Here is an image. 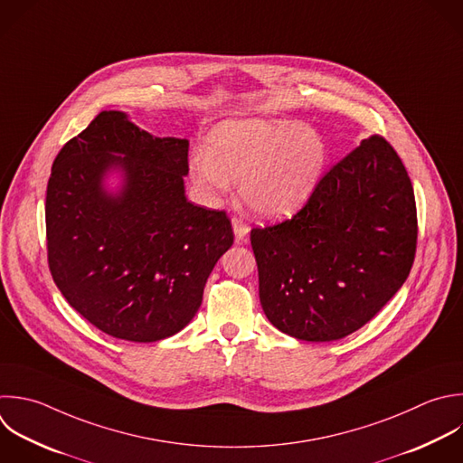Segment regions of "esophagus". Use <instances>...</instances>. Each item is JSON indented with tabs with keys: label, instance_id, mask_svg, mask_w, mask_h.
<instances>
[{
	"label": "esophagus",
	"instance_id": "34e87169",
	"mask_svg": "<svg viewBox=\"0 0 463 463\" xmlns=\"http://www.w3.org/2000/svg\"><path fill=\"white\" fill-rule=\"evenodd\" d=\"M232 226H233L237 244H244L248 241V233H250L248 224H244L241 219H232Z\"/></svg>",
	"mask_w": 463,
	"mask_h": 463
}]
</instances>
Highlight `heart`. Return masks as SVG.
<instances>
[{"mask_svg": "<svg viewBox=\"0 0 463 463\" xmlns=\"http://www.w3.org/2000/svg\"><path fill=\"white\" fill-rule=\"evenodd\" d=\"M327 163L322 136L288 119H230L190 154V177L206 201H221L239 181L242 204L262 219L298 210L315 192Z\"/></svg>", "mask_w": 463, "mask_h": 463, "instance_id": "b5f03b06", "label": "heart"}]
</instances>
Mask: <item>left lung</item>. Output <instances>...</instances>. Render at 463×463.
Instances as JSON below:
<instances>
[{"mask_svg":"<svg viewBox=\"0 0 463 463\" xmlns=\"http://www.w3.org/2000/svg\"><path fill=\"white\" fill-rule=\"evenodd\" d=\"M268 320L306 342H331L369 322L405 282L416 250L411 179L373 136L335 165L289 221L253 228Z\"/></svg>","mask_w":463,"mask_h":463,"instance_id":"left-lung-1","label":"left lung"}]
</instances>
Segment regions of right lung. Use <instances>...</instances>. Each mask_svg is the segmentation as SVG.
I'll list each match as a JSON object with an SVG mask.
<instances>
[{"mask_svg": "<svg viewBox=\"0 0 463 463\" xmlns=\"http://www.w3.org/2000/svg\"><path fill=\"white\" fill-rule=\"evenodd\" d=\"M188 146L109 110L52 165L45 217L54 282L110 336L157 342L179 333L233 244L224 212L186 199Z\"/></svg>", "mask_w": 463, "mask_h": 463, "instance_id": "right-lung-1", "label": "right lung"}]
</instances>
